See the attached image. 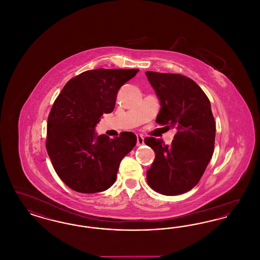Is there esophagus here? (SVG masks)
<instances>
[{
	"mask_svg": "<svg viewBox=\"0 0 260 260\" xmlns=\"http://www.w3.org/2000/svg\"><path fill=\"white\" fill-rule=\"evenodd\" d=\"M136 138H137V146H140L144 143V137L142 135H137Z\"/></svg>",
	"mask_w": 260,
	"mask_h": 260,
	"instance_id": "34e87169",
	"label": "esophagus"
}]
</instances>
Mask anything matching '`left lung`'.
<instances>
[{
	"mask_svg": "<svg viewBox=\"0 0 260 260\" xmlns=\"http://www.w3.org/2000/svg\"><path fill=\"white\" fill-rule=\"evenodd\" d=\"M145 74L160 100L156 123L177 131L170 145L152 136L144 139L156 155L146 173L147 182L162 195H180L197 185L213 154L215 123L210 100L183 75Z\"/></svg>",
	"mask_w": 260,
	"mask_h": 260,
	"instance_id": "8db88e82",
	"label": "left lung"
}]
</instances>
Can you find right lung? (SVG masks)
I'll use <instances>...</instances> for the list:
<instances>
[{"mask_svg":"<svg viewBox=\"0 0 260 260\" xmlns=\"http://www.w3.org/2000/svg\"><path fill=\"white\" fill-rule=\"evenodd\" d=\"M138 69H94L71 79L55 99L48 118L46 147L62 181L80 193L110 188L120 162L136 146V136L124 132L98 136L103 114L113 111L120 87Z\"/></svg>","mask_w":260,"mask_h":260,"instance_id":"obj_1","label":"right lung"}]
</instances>
